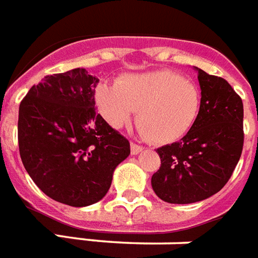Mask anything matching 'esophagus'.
Returning <instances> with one entry per match:
<instances>
[{"label":"esophagus","instance_id":"1","mask_svg":"<svg viewBox=\"0 0 258 258\" xmlns=\"http://www.w3.org/2000/svg\"><path fill=\"white\" fill-rule=\"evenodd\" d=\"M131 149H132V154H139L144 148L139 144H136V142H132L131 144Z\"/></svg>","mask_w":258,"mask_h":258}]
</instances>
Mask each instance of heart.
Returning <instances> with one entry per match:
<instances>
[{
    "mask_svg": "<svg viewBox=\"0 0 258 258\" xmlns=\"http://www.w3.org/2000/svg\"><path fill=\"white\" fill-rule=\"evenodd\" d=\"M97 104L104 118L119 127L137 112V125L149 141L166 145L190 131L201 109L200 89L181 74L156 71L127 74L117 85L102 84L97 89Z\"/></svg>",
    "mask_w": 258,
    "mask_h": 258,
    "instance_id": "obj_1",
    "label": "heart"
}]
</instances>
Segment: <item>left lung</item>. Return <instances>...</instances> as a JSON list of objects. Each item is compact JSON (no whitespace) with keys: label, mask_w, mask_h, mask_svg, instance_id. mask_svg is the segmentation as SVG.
I'll return each mask as SVG.
<instances>
[{"label":"left lung","mask_w":258,"mask_h":258,"mask_svg":"<svg viewBox=\"0 0 258 258\" xmlns=\"http://www.w3.org/2000/svg\"><path fill=\"white\" fill-rule=\"evenodd\" d=\"M199 71L201 109L190 131L158 148L161 166L152 187L170 204H191L220 191L233 174L244 146V106L226 80Z\"/></svg>","instance_id":"1"}]
</instances>
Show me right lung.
<instances>
[{
    "label": "right lung",
    "instance_id": "add662e5",
    "mask_svg": "<svg viewBox=\"0 0 258 258\" xmlns=\"http://www.w3.org/2000/svg\"><path fill=\"white\" fill-rule=\"evenodd\" d=\"M98 81L81 68L46 76L20 104L22 164L45 195L71 207L100 201L131 154L129 141L97 114Z\"/></svg>",
    "mask_w": 258,
    "mask_h": 258
}]
</instances>
